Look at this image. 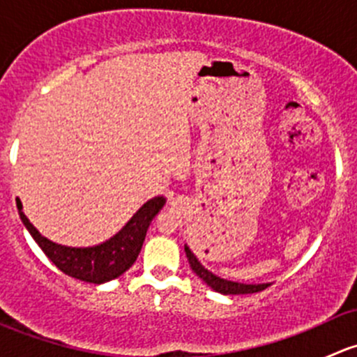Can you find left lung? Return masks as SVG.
I'll list each match as a JSON object with an SVG mask.
<instances>
[{"instance_id":"1","label":"left lung","mask_w":357,"mask_h":357,"mask_svg":"<svg viewBox=\"0 0 357 357\" xmlns=\"http://www.w3.org/2000/svg\"><path fill=\"white\" fill-rule=\"evenodd\" d=\"M185 252H186V257H188L190 266H192L193 271L197 273L199 278L204 280L212 290L219 291L222 295H243V294H255V291H261L264 290L269 283H259V285H247V283H236V282H229V280H222L219 276L212 275L208 269H205L202 266V262L199 259L195 257L192 250H190L188 245H185Z\"/></svg>"}]
</instances>
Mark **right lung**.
<instances>
[{
    "label": "right lung",
    "instance_id": "right-lung-1",
    "mask_svg": "<svg viewBox=\"0 0 357 357\" xmlns=\"http://www.w3.org/2000/svg\"><path fill=\"white\" fill-rule=\"evenodd\" d=\"M164 197H155V199L149 200L129 219L128 225L110 240L95 247L79 248L59 245V243L45 238L22 212L20 200H17L24 226L36 240V243L41 247V250L48 255L50 261L67 276L86 283H95V285L117 278L135 264L143 242H145L146 229H149L152 219L158 214V211L164 207Z\"/></svg>",
    "mask_w": 357,
    "mask_h": 357
}]
</instances>
